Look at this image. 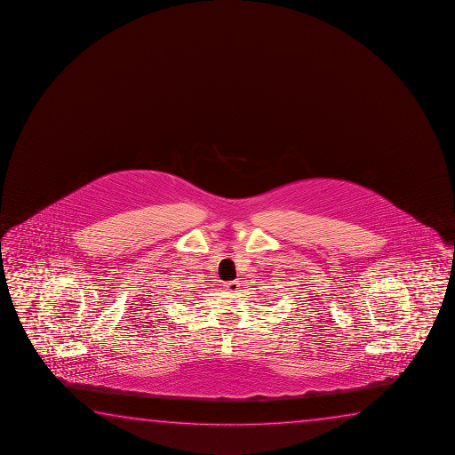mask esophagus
I'll list each match as a JSON object with an SVG mask.
<instances>
[{"label": "esophagus", "mask_w": 455, "mask_h": 455, "mask_svg": "<svg viewBox=\"0 0 455 455\" xmlns=\"http://www.w3.org/2000/svg\"><path fill=\"white\" fill-rule=\"evenodd\" d=\"M224 286L225 290L228 291V292H237L239 291V282H228Z\"/></svg>", "instance_id": "34e87169"}]
</instances>
